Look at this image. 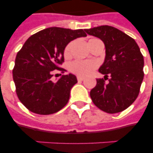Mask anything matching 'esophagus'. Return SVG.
Wrapping results in <instances>:
<instances>
[{"instance_id": "esophagus-1", "label": "esophagus", "mask_w": 153, "mask_h": 153, "mask_svg": "<svg viewBox=\"0 0 153 153\" xmlns=\"http://www.w3.org/2000/svg\"><path fill=\"white\" fill-rule=\"evenodd\" d=\"M77 79H78V81H83V80H84V77L77 76Z\"/></svg>"}]
</instances>
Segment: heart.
Masks as SVG:
<instances>
[{
	"instance_id": "1",
	"label": "heart",
	"mask_w": 153,
	"mask_h": 153,
	"mask_svg": "<svg viewBox=\"0 0 153 153\" xmlns=\"http://www.w3.org/2000/svg\"><path fill=\"white\" fill-rule=\"evenodd\" d=\"M98 40V39L93 38V39H89L88 44L90 48H91V44H93L94 42ZM74 45V42H70L69 44H67L63 51V55L65 58L71 57L72 53V48ZM98 67V63L95 61H83V60H75L74 62H72L69 66L70 71L73 73L79 76L86 77L88 76L97 68Z\"/></svg>"
}]
</instances>
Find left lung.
Wrapping results in <instances>:
<instances>
[{
	"mask_svg": "<svg viewBox=\"0 0 153 153\" xmlns=\"http://www.w3.org/2000/svg\"><path fill=\"white\" fill-rule=\"evenodd\" d=\"M85 31L102 39L105 47V62L98 70L105 77L97 79L90 94L91 99L102 111H123L137 99L144 79V57L140 48L132 37L112 26Z\"/></svg>",
	"mask_w": 153,
	"mask_h": 153,
	"instance_id": "left-lung-1",
	"label": "left lung"
}]
</instances>
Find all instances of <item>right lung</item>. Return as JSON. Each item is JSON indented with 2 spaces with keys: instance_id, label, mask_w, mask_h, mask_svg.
<instances>
[{
  "instance_id": "right-lung-1",
  "label": "right lung",
  "mask_w": 153,
  "mask_h": 153,
  "mask_svg": "<svg viewBox=\"0 0 153 153\" xmlns=\"http://www.w3.org/2000/svg\"><path fill=\"white\" fill-rule=\"evenodd\" d=\"M85 30L52 27L32 35L17 52L13 70V81L19 100L28 110L40 115L55 114L67 104L71 89L77 83L75 75L63 74L52 80L53 71L64 62L67 44L86 36Z\"/></svg>"
}]
</instances>
